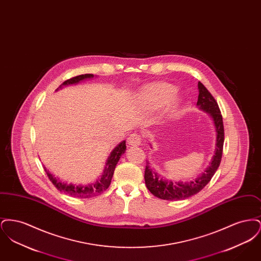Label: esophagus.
Segmentation results:
<instances>
[{
  "label": "esophagus",
  "mask_w": 261,
  "mask_h": 261,
  "mask_svg": "<svg viewBox=\"0 0 261 261\" xmlns=\"http://www.w3.org/2000/svg\"><path fill=\"white\" fill-rule=\"evenodd\" d=\"M141 141H142V138L137 134V133H133L131 135H129L128 139H127V142H128V145H130L131 147H137L141 144Z\"/></svg>",
  "instance_id": "34e87169"
}]
</instances>
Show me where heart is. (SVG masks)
<instances>
[{
    "label": "heart",
    "mask_w": 261,
    "mask_h": 261,
    "mask_svg": "<svg viewBox=\"0 0 261 261\" xmlns=\"http://www.w3.org/2000/svg\"><path fill=\"white\" fill-rule=\"evenodd\" d=\"M175 88L167 83H154L146 88L142 93V99L150 109H158L168 100L169 106L173 108L177 101L174 98Z\"/></svg>",
    "instance_id": "heart-1"
}]
</instances>
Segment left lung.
Returning <instances> with one entry per match:
<instances>
[{"mask_svg": "<svg viewBox=\"0 0 261 261\" xmlns=\"http://www.w3.org/2000/svg\"><path fill=\"white\" fill-rule=\"evenodd\" d=\"M199 98L197 105L204 112L211 114L214 126L217 132L216 140V150L211 162L210 167L205 172L201 174L195 181L183 183V182H172L166 179H162L147 162L145 169V182L149 192L156 198L166 200H181L189 197H192L200 192L208 184L211 178L219 167L222 159L224 144V126L222 114L218 107L217 101L213 98L211 92L199 82Z\"/></svg>", "mask_w": 261, "mask_h": 261, "instance_id": "1", "label": "left lung"}]
</instances>
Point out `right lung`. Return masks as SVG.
<instances>
[{
	"instance_id": "obj_1",
	"label": "right lung",
	"mask_w": 261,
	"mask_h": 261,
	"mask_svg": "<svg viewBox=\"0 0 261 261\" xmlns=\"http://www.w3.org/2000/svg\"><path fill=\"white\" fill-rule=\"evenodd\" d=\"M94 77L93 74H82L78 75L72 77L70 79H67L66 81H64L62 83V86L65 85H70V84H75L78 83L79 81L83 80V79H87ZM125 149H126V145H125V141L121 142L115 149H113L110 155V158L108 159V162L106 164V168H105V172L101 175L100 179H99L96 183H93L91 185H86V186H79V185H71V184H66L59 181L56 177H53L51 174L49 173L47 171V175L50 179V182L53 183V185L56 187L58 190H60L61 192H63L69 196H72L74 198H81V199H89V198H93L96 197L99 194H101L102 192H105L109 186L111 185L112 182V175L114 172L116 163L119 161L120 156L122 153H124Z\"/></svg>"
}]
</instances>
